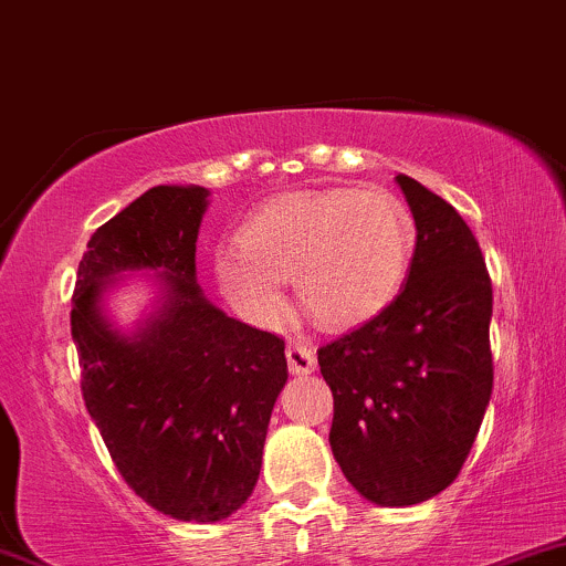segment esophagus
I'll use <instances>...</instances> for the list:
<instances>
[{
    "mask_svg": "<svg viewBox=\"0 0 566 566\" xmlns=\"http://www.w3.org/2000/svg\"><path fill=\"white\" fill-rule=\"evenodd\" d=\"M287 365L292 375H308L316 369V354L311 348L290 343L287 346Z\"/></svg>",
    "mask_w": 566,
    "mask_h": 566,
    "instance_id": "1",
    "label": "esophagus"
}]
</instances>
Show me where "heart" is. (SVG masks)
Wrapping results in <instances>:
<instances>
[{"instance_id":"b5f03b06","label":"heart","mask_w":566,"mask_h":566,"mask_svg":"<svg viewBox=\"0 0 566 566\" xmlns=\"http://www.w3.org/2000/svg\"><path fill=\"white\" fill-rule=\"evenodd\" d=\"M237 247L216 255L229 301L252 322H282L292 279L303 311L324 327H356L399 295L415 247L412 216L382 188L284 193L258 207Z\"/></svg>"}]
</instances>
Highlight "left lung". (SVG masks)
<instances>
[{
  "label": "left lung",
  "mask_w": 566,
  "mask_h": 566,
  "mask_svg": "<svg viewBox=\"0 0 566 566\" xmlns=\"http://www.w3.org/2000/svg\"><path fill=\"white\" fill-rule=\"evenodd\" d=\"M396 184L418 229L407 284L382 314L316 350L335 399L337 465L386 509L458 479L492 394V282L476 237L415 178Z\"/></svg>",
  "instance_id": "left-lung-1"
}]
</instances>
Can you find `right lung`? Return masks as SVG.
<instances>
[{
  "label": "right lung",
  "instance_id": "1",
  "mask_svg": "<svg viewBox=\"0 0 566 566\" xmlns=\"http://www.w3.org/2000/svg\"><path fill=\"white\" fill-rule=\"evenodd\" d=\"M210 191L154 186L87 242L71 297L82 396L122 479L180 522H220L252 495L287 382L284 340L233 319L197 284ZM122 270H157L160 301L133 334L102 314Z\"/></svg>",
  "mask_w": 566,
  "mask_h": 566
}]
</instances>
